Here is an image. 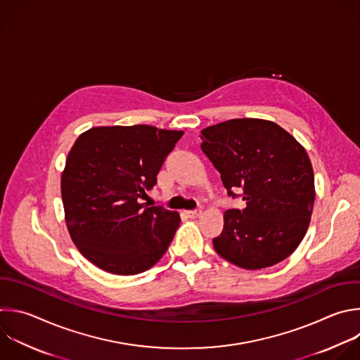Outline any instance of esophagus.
Wrapping results in <instances>:
<instances>
[{
  "mask_svg": "<svg viewBox=\"0 0 360 360\" xmlns=\"http://www.w3.org/2000/svg\"><path fill=\"white\" fill-rule=\"evenodd\" d=\"M185 213H186V216H188V217L195 219V217H199V216L202 214V210H200V209H196V210H186Z\"/></svg>",
  "mask_w": 360,
  "mask_h": 360,
  "instance_id": "esophagus-1",
  "label": "esophagus"
}]
</instances>
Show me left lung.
<instances>
[{"label": "left lung", "mask_w": 360, "mask_h": 360, "mask_svg": "<svg viewBox=\"0 0 360 360\" xmlns=\"http://www.w3.org/2000/svg\"><path fill=\"white\" fill-rule=\"evenodd\" d=\"M200 148L230 196L243 189L246 207L229 209L213 238L216 253L246 270L271 267L300 246L315 200L305 148L283 127L262 118H233L202 131Z\"/></svg>", "instance_id": "obj_1"}]
</instances>
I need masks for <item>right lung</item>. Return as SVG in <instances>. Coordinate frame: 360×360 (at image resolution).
<instances>
[{"mask_svg":"<svg viewBox=\"0 0 360 360\" xmlns=\"http://www.w3.org/2000/svg\"><path fill=\"white\" fill-rule=\"evenodd\" d=\"M184 131L153 126L93 127L77 137L60 178L69 234L96 267L140 274L160 262L179 226L178 212L140 199Z\"/></svg>","mask_w":360,"mask_h":360,"instance_id":"add662e5","label":"right lung"}]
</instances>
